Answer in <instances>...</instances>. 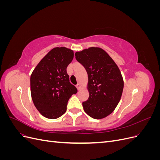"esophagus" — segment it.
I'll list each match as a JSON object with an SVG mask.
<instances>
[{
	"label": "esophagus",
	"instance_id": "34e87169",
	"mask_svg": "<svg viewBox=\"0 0 160 160\" xmlns=\"http://www.w3.org/2000/svg\"><path fill=\"white\" fill-rule=\"evenodd\" d=\"M76 87H77V89H78V90H80V89H81V85H80L79 83L77 84V85H76Z\"/></svg>",
	"mask_w": 160,
	"mask_h": 160
}]
</instances>
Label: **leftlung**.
Instances as JSON below:
<instances>
[{
  "label": "left lung",
  "instance_id": "8db88e82",
  "mask_svg": "<svg viewBox=\"0 0 160 160\" xmlns=\"http://www.w3.org/2000/svg\"><path fill=\"white\" fill-rule=\"evenodd\" d=\"M75 58L88 75L89 97L83 102L84 111L94 119L107 117L117 107L123 89V77L118 65L98 47L76 52Z\"/></svg>",
  "mask_w": 160,
  "mask_h": 160
}]
</instances>
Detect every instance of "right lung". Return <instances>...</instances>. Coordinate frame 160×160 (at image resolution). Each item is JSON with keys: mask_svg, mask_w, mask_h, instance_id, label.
<instances>
[{"mask_svg": "<svg viewBox=\"0 0 160 160\" xmlns=\"http://www.w3.org/2000/svg\"><path fill=\"white\" fill-rule=\"evenodd\" d=\"M73 56V51L66 47L54 48L32 72V99L37 110L47 118L57 119L63 115L71 95L77 93L67 72Z\"/></svg>", "mask_w": 160, "mask_h": 160, "instance_id": "obj_1", "label": "right lung"}]
</instances>
